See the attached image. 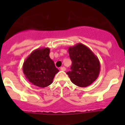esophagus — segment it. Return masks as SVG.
<instances>
[{
  "instance_id": "1",
  "label": "esophagus",
  "mask_w": 125,
  "mask_h": 125,
  "mask_svg": "<svg viewBox=\"0 0 125 125\" xmlns=\"http://www.w3.org/2000/svg\"><path fill=\"white\" fill-rule=\"evenodd\" d=\"M60 70L65 71H66V68H65V67H64V66H62V67L60 68Z\"/></svg>"
}]
</instances>
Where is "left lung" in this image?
Wrapping results in <instances>:
<instances>
[{"label": "left lung", "mask_w": 125, "mask_h": 125, "mask_svg": "<svg viewBox=\"0 0 125 125\" xmlns=\"http://www.w3.org/2000/svg\"><path fill=\"white\" fill-rule=\"evenodd\" d=\"M72 61L71 71L67 72L71 81L79 87H86L99 77L100 64L94 52L83 44L79 43L68 48Z\"/></svg>", "instance_id": "obj_1"}]
</instances>
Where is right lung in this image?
Masks as SVG:
<instances>
[{"label": "right lung", "instance_id": "right-lung-1", "mask_svg": "<svg viewBox=\"0 0 125 125\" xmlns=\"http://www.w3.org/2000/svg\"><path fill=\"white\" fill-rule=\"evenodd\" d=\"M50 52L49 48H38L24 61L23 72L25 77L35 86L45 88L50 85L59 71L50 58Z\"/></svg>", "mask_w": 125, "mask_h": 125}]
</instances>
